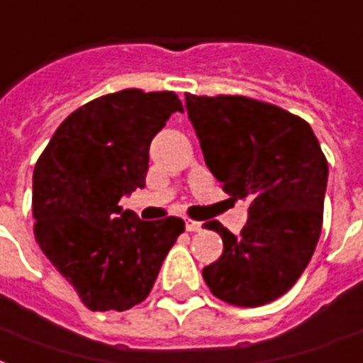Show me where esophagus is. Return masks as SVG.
I'll return each mask as SVG.
<instances>
[{
  "mask_svg": "<svg viewBox=\"0 0 363 363\" xmlns=\"http://www.w3.org/2000/svg\"><path fill=\"white\" fill-rule=\"evenodd\" d=\"M184 225H186V230H189V233H198V230H202V223L200 221L186 219V221H184Z\"/></svg>",
  "mask_w": 363,
  "mask_h": 363,
  "instance_id": "1",
  "label": "esophagus"
}]
</instances>
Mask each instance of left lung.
<instances>
[{
    "instance_id": "1",
    "label": "left lung",
    "mask_w": 363,
    "mask_h": 363,
    "mask_svg": "<svg viewBox=\"0 0 363 363\" xmlns=\"http://www.w3.org/2000/svg\"><path fill=\"white\" fill-rule=\"evenodd\" d=\"M184 101L209 171L230 198L250 203L240 235L203 225L223 238L203 281L233 306L273 302L304 273L321 235L329 177L321 146L304 119L271 104L194 94Z\"/></svg>"
}]
</instances>
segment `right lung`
Masks as SVG:
<instances>
[{
  "label": "right lung",
  "instance_id": "add662e5",
  "mask_svg": "<svg viewBox=\"0 0 363 363\" xmlns=\"http://www.w3.org/2000/svg\"><path fill=\"white\" fill-rule=\"evenodd\" d=\"M174 111V92L96 98L59 125L34 167L36 242L92 311L140 304L184 230L179 217L142 221L119 206L146 186L150 144Z\"/></svg>",
  "mask_w": 363,
  "mask_h": 363
}]
</instances>
